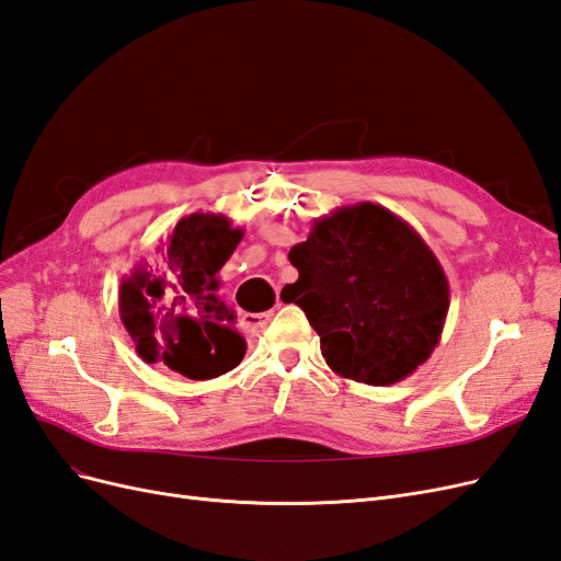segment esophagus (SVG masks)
I'll use <instances>...</instances> for the list:
<instances>
[{"label":"esophagus","mask_w":561,"mask_h":561,"mask_svg":"<svg viewBox=\"0 0 561 561\" xmlns=\"http://www.w3.org/2000/svg\"><path fill=\"white\" fill-rule=\"evenodd\" d=\"M276 307H283L280 299H278ZM271 318H274V311H266V313H243L241 322H243V328H248V330H264V328L268 325Z\"/></svg>","instance_id":"1"}]
</instances>
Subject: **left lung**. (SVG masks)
<instances>
[{"label": "left lung", "instance_id": "1", "mask_svg": "<svg viewBox=\"0 0 561 561\" xmlns=\"http://www.w3.org/2000/svg\"><path fill=\"white\" fill-rule=\"evenodd\" d=\"M290 262L299 278L280 297L307 313L334 375L390 386L431 358L449 311V280L402 217L369 201L336 208L313 219Z\"/></svg>", "mask_w": 561, "mask_h": 561}]
</instances>
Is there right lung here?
<instances>
[{"instance_id": "right-lung-1", "label": "right lung", "mask_w": 561, "mask_h": 561, "mask_svg": "<svg viewBox=\"0 0 561 561\" xmlns=\"http://www.w3.org/2000/svg\"><path fill=\"white\" fill-rule=\"evenodd\" d=\"M243 233L225 215L192 213L159 245L157 268L140 262L122 280L118 316L145 363L203 381L243 360L245 342L217 278Z\"/></svg>"}]
</instances>
